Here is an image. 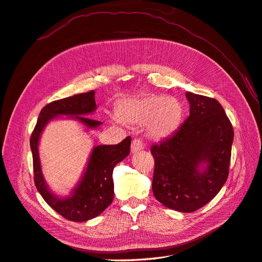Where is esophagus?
Masks as SVG:
<instances>
[{"instance_id": "obj_1", "label": "esophagus", "mask_w": 262, "mask_h": 262, "mask_svg": "<svg viewBox=\"0 0 262 262\" xmlns=\"http://www.w3.org/2000/svg\"><path fill=\"white\" fill-rule=\"evenodd\" d=\"M143 149V143H142V141L138 140V139H134L131 143V152L132 153H137L140 152V150Z\"/></svg>"}]
</instances>
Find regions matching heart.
<instances>
[{"instance_id":"heart-1","label":"heart","mask_w":262,"mask_h":262,"mask_svg":"<svg viewBox=\"0 0 262 262\" xmlns=\"http://www.w3.org/2000/svg\"><path fill=\"white\" fill-rule=\"evenodd\" d=\"M182 102L165 95L125 98L117 106V117L123 123L143 125L146 136L163 141L175 134L184 120Z\"/></svg>"}]
</instances>
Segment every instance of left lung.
<instances>
[{"instance_id":"left-lung-1","label":"left lung","mask_w":262,"mask_h":262,"mask_svg":"<svg viewBox=\"0 0 262 262\" xmlns=\"http://www.w3.org/2000/svg\"><path fill=\"white\" fill-rule=\"evenodd\" d=\"M189 117L175 134L150 147L157 201L182 213L204 207L224 186L234 131L214 98L187 92Z\"/></svg>"}]
</instances>
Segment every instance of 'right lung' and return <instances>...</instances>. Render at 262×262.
<instances>
[{"instance_id": "obj_1", "label": "right lung", "mask_w": 262, "mask_h": 262, "mask_svg": "<svg viewBox=\"0 0 262 262\" xmlns=\"http://www.w3.org/2000/svg\"><path fill=\"white\" fill-rule=\"evenodd\" d=\"M96 109L94 91L50 102L39 114L30 138L36 188L43 200L69 221L86 222L92 220L112 204L114 200L113 171L115 166L129 155L131 138H125L116 145L94 146L81 179L68 195L53 192L47 184L39 156V142L47 124L63 117L76 120L87 131L97 129L102 122L87 117L96 112Z\"/></svg>"}]
</instances>
